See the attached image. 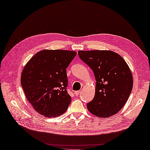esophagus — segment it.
Wrapping results in <instances>:
<instances>
[{"label":"esophagus","instance_id":"1","mask_svg":"<svg viewBox=\"0 0 150 150\" xmlns=\"http://www.w3.org/2000/svg\"><path fill=\"white\" fill-rule=\"evenodd\" d=\"M80 93H81V91H76V92H74V94L76 96H78Z\"/></svg>","mask_w":150,"mask_h":150}]
</instances>
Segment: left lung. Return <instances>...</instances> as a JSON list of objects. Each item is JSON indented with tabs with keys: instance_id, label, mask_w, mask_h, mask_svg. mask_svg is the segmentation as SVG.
Returning a JSON list of instances; mask_svg holds the SVG:
<instances>
[{
	"instance_id": "left-lung-1",
	"label": "left lung",
	"mask_w": 150,
	"mask_h": 150,
	"mask_svg": "<svg viewBox=\"0 0 150 150\" xmlns=\"http://www.w3.org/2000/svg\"><path fill=\"white\" fill-rule=\"evenodd\" d=\"M81 60L92 69L96 80V93L87 104L92 114L108 118L121 109L129 98L133 78L123 58L107 50L78 51Z\"/></svg>"
}]
</instances>
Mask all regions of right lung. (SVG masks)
Wrapping results in <instances>:
<instances>
[{"label":"right lung","instance_id":"1","mask_svg":"<svg viewBox=\"0 0 150 150\" xmlns=\"http://www.w3.org/2000/svg\"><path fill=\"white\" fill-rule=\"evenodd\" d=\"M76 55L73 51L45 50L35 54L25 66L21 86L39 114L52 118L66 111L71 102L66 69Z\"/></svg>","mask_w":150,"mask_h":150}]
</instances>
